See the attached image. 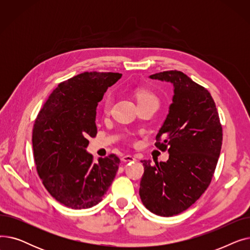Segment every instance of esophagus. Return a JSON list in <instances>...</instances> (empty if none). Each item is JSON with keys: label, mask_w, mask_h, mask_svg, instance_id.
I'll use <instances>...</instances> for the list:
<instances>
[{"label": "esophagus", "mask_w": 250, "mask_h": 250, "mask_svg": "<svg viewBox=\"0 0 250 250\" xmlns=\"http://www.w3.org/2000/svg\"><path fill=\"white\" fill-rule=\"evenodd\" d=\"M122 161L124 162H134L136 161V158L132 155H125L122 157Z\"/></svg>", "instance_id": "1"}]
</instances>
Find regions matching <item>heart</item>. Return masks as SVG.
Returning a JSON list of instances; mask_svg holds the SVG:
<instances>
[{
    "label": "heart",
    "instance_id": "1",
    "mask_svg": "<svg viewBox=\"0 0 250 250\" xmlns=\"http://www.w3.org/2000/svg\"><path fill=\"white\" fill-rule=\"evenodd\" d=\"M137 100L138 103H145V102H158L157 100V97L155 94H153L152 92L147 91V90H141L137 93ZM111 104V99L110 97H107L104 101V110L107 111L110 107Z\"/></svg>",
    "mask_w": 250,
    "mask_h": 250
}]
</instances>
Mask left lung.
Segmentation results:
<instances>
[{"instance_id":"1","label":"left lung","mask_w":250,"mask_h":250,"mask_svg":"<svg viewBox=\"0 0 250 250\" xmlns=\"http://www.w3.org/2000/svg\"><path fill=\"white\" fill-rule=\"evenodd\" d=\"M150 79L173 85L172 103L156 136V147L167 150L166 162L142 160L143 205L171 217L188 209L211 183L222 147V125L209 92L180 71L156 73Z\"/></svg>"}]
</instances>
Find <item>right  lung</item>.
I'll return each instance as SVG.
<instances>
[{
	"label": "right lung",
	"instance_id": "obj_1",
	"mask_svg": "<svg viewBox=\"0 0 250 250\" xmlns=\"http://www.w3.org/2000/svg\"><path fill=\"white\" fill-rule=\"evenodd\" d=\"M121 78L118 73L79 74L59 84L36 117L32 145L37 172L52 198L65 207L96 206L116 175L117 156L94 163L86 148L88 137L97 134L98 102Z\"/></svg>",
	"mask_w": 250,
	"mask_h": 250
}]
</instances>
